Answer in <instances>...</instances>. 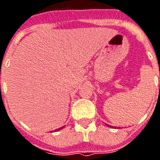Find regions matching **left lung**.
Here are the masks:
<instances>
[{"label": "left lung", "instance_id": "left-lung-1", "mask_svg": "<svg viewBox=\"0 0 160 160\" xmlns=\"http://www.w3.org/2000/svg\"><path fill=\"white\" fill-rule=\"evenodd\" d=\"M108 127H109V125H108Z\"/></svg>", "mask_w": 160, "mask_h": 160}]
</instances>
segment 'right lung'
<instances>
[{
	"label": "right lung",
	"mask_w": 160,
	"mask_h": 160,
	"mask_svg": "<svg viewBox=\"0 0 160 160\" xmlns=\"http://www.w3.org/2000/svg\"><path fill=\"white\" fill-rule=\"evenodd\" d=\"M63 128V127H62V128H58L57 130H60V129H61V128Z\"/></svg>",
	"instance_id": "right-lung-1"
}]
</instances>
